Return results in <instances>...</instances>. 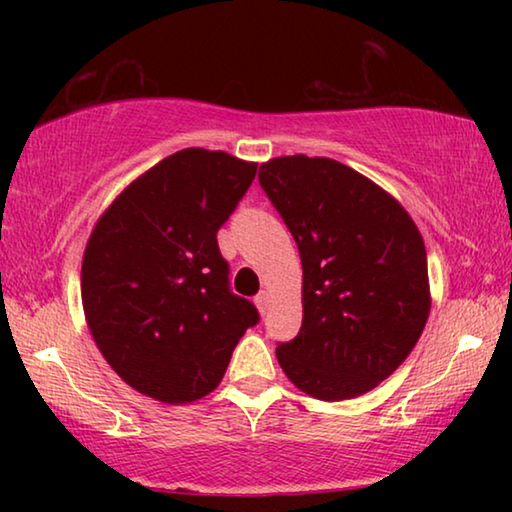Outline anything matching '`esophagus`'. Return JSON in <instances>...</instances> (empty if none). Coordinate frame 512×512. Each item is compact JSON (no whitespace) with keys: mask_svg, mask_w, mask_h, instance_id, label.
<instances>
[{"mask_svg":"<svg viewBox=\"0 0 512 512\" xmlns=\"http://www.w3.org/2000/svg\"><path fill=\"white\" fill-rule=\"evenodd\" d=\"M268 302H271V296H268V291H259L257 296H255V305H257L259 314H262V316L268 311Z\"/></svg>","mask_w":512,"mask_h":512,"instance_id":"34e87169","label":"esophagus"}]
</instances>
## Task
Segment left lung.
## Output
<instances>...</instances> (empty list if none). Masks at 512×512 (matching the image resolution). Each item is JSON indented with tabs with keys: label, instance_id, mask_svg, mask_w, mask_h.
<instances>
[{
	"label": "left lung",
	"instance_id": "obj_1",
	"mask_svg": "<svg viewBox=\"0 0 512 512\" xmlns=\"http://www.w3.org/2000/svg\"><path fill=\"white\" fill-rule=\"evenodd\" d=\"M259 185L296 239L302 327L277 361L302 393L339 402L400 368L429 318L427 250L409 212L359 171L284 155Z\"/></svg>",
	"mask_w": 512,
	"mask_h": 512
}]
</instances>
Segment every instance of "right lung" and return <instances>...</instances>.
<instances>
[{"mask_svg": "<svg viewBox=\"0 0 512 512\" xmlns=\"http://www.w3.org/2000/svg\"><path fill=\"white\" fill-rule=\"evenodd\" d=\"M255 173L230 153L183 149L133 180L94 225L81 266L85 320L103 359L142 395L201 400L257 325L216 244Z\"/></svg>", "mask_w": 512, "mask_h": 512, "instance_id": "obj_1", "label": "right lung"}]
</instances>
